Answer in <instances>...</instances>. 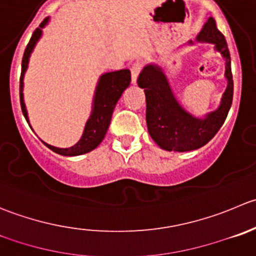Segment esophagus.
Returning <instances> with one entry per match:
<instances>
[{"mask_svg":"<svg viewBox=\"0 0 256 256\" xmlns=\"http://www.w3.org/2000/svg\"><path fill=\"white\" fill-rule=\"evenodd\" d=\"M141 70H142V64L138 61L134 62L132 68H131V81H132V84H136V80H138V76Z\"/></svg>","mask_w":256,"mask_h":256,"instance_id":"obj_1","label":"esophagus"}]
</instances>
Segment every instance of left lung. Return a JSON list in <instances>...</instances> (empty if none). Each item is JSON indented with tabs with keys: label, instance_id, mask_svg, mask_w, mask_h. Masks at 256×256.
<instances>
[{
	"label": "left lung",
	"instance_id": "left-lung-1",
	"mask_svg": "<svg viewBox=\"0 0 256 256\" xmlns=\"http://www.w3.org/2000/svg\"><path fill=\"white\" fill-rule=\"evenodd\" d=\"M198 41L215 44L225 58V78L228 88L222 98V104L214 112L208 114L205 118H198L186 112L176 101L165 75L158 66L148 65L138 75V84L144 88L146 96V124L152 140L161 148L168 151H191L206 145L224 124L232 102L234 82H232V61L224 34L218 30L212 17L208 18L204 28L198 36Z\"/></svg>",
	"mask_w": 256,
	"mask_h": 256
}]
</instances>
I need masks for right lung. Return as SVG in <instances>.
<instances>
[{
    "label": "right lung",
    "mask_w": 256,
    "mask_h": 256,
    "mask_svg": "<svg viewBox=\"0 0 256 256\" xmlns=\"http://www.w3.org/2000/svg\"><path fill=\"white\" fill-rule=\"evenodd\" d=\"M48 22V17L44 20L32 34L31 40L27 44L26 50H24V57H22V68H21V78H20V102H21V110L24 114V118L28 122V116H27L26 106L24 102V76L27 70V65H28V58L31 54L32 50H34V44L38 41V38L42 34V27ZM131 82V72L130 70H120L114 71V72H108L102 75L98 81V85L96 88L95 98H94V108L92 114H91L90 118H88V124L84 130L82 138H80L76 145L71 146L68 148H54V146L48 145L46 142H42L54 151L56 154L64 156H76L82 155V154L88 152V151L94 150L100 145L101 141L105 138L108 128L110 126L111 116H112L114 108H115L116 104H118V98H121L125 88L130 85Z\"/></svg>",
    "instance_id": "obj_1"
}]
</instances>
